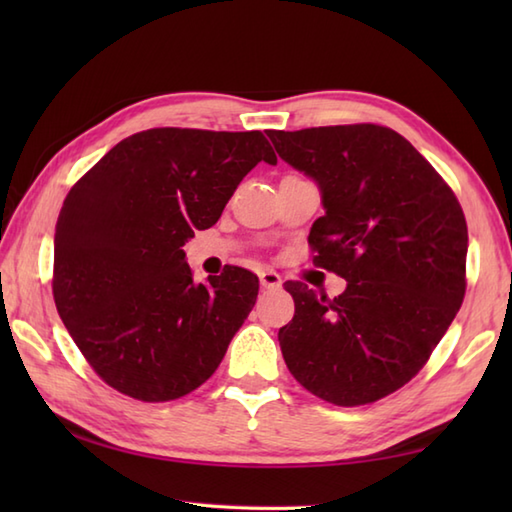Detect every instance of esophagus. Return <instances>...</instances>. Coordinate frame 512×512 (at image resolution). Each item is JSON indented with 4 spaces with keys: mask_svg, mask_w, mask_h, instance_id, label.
I'll return each instance as SVG.
<instances>
[{
    "mask_svg": "<svg viewBox=\"0 0 512 512\" xmlns=\"http://www.w3.org/2000/svg\"><path fill=\"white\" fill-rule=\"evenodd\" d=\"M259 284H262L264 288H281V277L275 273V270H270V268H266V270H262V273H259Z\"/></svg>",
    "mask_w": 512,
    "mask_h": 512,
    "instance_id": "esophagus-1",
    "label": "esophagus"
}]
</instances>
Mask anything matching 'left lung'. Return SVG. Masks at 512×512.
<instances>
[{
    "label": "left lung",
    "instance_id": "1",
    "mask_svg": "<svg viewBox=\"0 0 512 512\" xmlns=\"http://www.w3.org/2000/svg\"><path fill=\"white\" fill-rule=\"evenodd\" d=\"M277 154L321 191L314 262L347 286L328 299L288 281L279 330L299 383L334 405L385 398L420 372L458 314L469 233L462 206L409 140L380 125L268 129Z\"/></svg>",
    "mask_w": 512,
    "mask_h": 512
}]
</instances>
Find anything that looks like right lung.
Returning a JSON list of instances; mask_svg holds the SVG:
<instances>
[{
  "label": "right lung",
  "instance_id": "1",
  "mask_svg": "<svg viewBox=\"0 0 512 512\" xmlns=\"http://www.w3.org/2000/svg\"><path fill=\"white\" fill-rule=\"evenodd\" d=\"M262 132L158 127L121 140L65 198L54 233V303L107 385L145 402L191 394L253 310L244 268L195 284L184 259L257 162Z\"/></svg>",
  "mask_w": 512,
  "mask_h": 512
}]
</instances>
